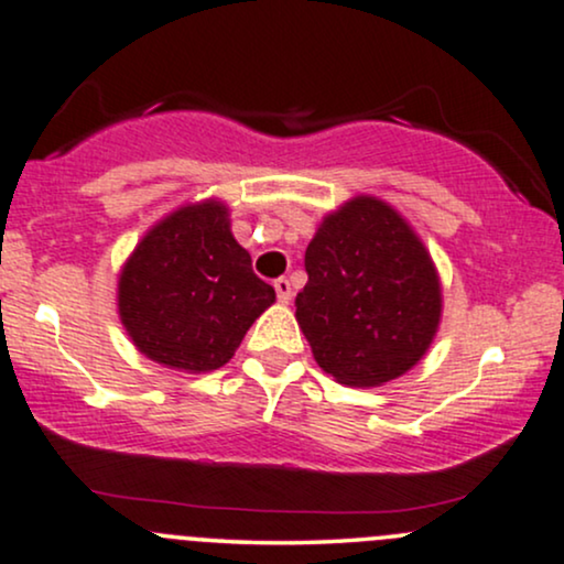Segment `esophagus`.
Wrapping results in <instances>:
<instances>
[{"label":"esophagus","mask_w":564,"mask_h":564,"mask_svg":"<svg viewBox=\"0 0 564 564\" xmlns=\"http://www.w3.org/2000/svg\"><path fill=\"white\" fill-rule=\"evenodd\" d=\"M275 286V294H278V302L289 304L291 296H294V291H291V281L289 278H278V281L273 283Z\"/></svg>","instance_id":"1"}]
</instances>
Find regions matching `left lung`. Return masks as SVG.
Returning <instances> with one entry per match:
<instances>
[{"mask_svg":"<svg viewBox=\"0 0 564 564\" xmlns=\"http://www.w3.org/2000/svg\"><path fill=\"white\" fill-rule=\"evenodd\" d=\"M296 323L323 371L381 387L424 358L443 315L430 251L394 206L355 196L323 217L304 251Z\"/></svg>","mask_w":564,"mask_h":564,"instance_id":"1","label":"left lung"}]
</instances>
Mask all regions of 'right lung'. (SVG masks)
<instances>
[{
    "label": "right lung",
    "mask_w": 564,
    "mask_h": 564,
    "mask_svg": "<svg viewBox=\"0 0 564 564\" xmlns=\"http://www.w3.org/2000/svg\"><path fill=\"white\" fill-rule=\"evenodd\" d=\"M121 326L153 364L185 373L225 366L275 289L251 270L230 232V209L193 200L159 219L119 273Z\"/></svg>",
    "instance_id": "obj_1"
}]
</instances>
